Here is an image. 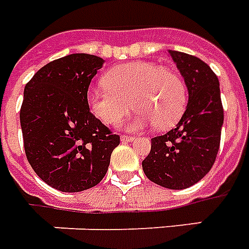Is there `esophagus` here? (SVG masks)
I'll use <instances>...</instances> for the list:
<instances>
[{
    "instance_id": "esophagus-1",
    "label": "esophagus",
    "mask_w": 249,
    "mask_h": 249,
    "mask_svg": "<svg viewBox=\"0 0 249 249\" xmlns=\"http://www.w3.org/2000/svg\"><path fill=\"white\" fill-rule=\"evenodd\" d=\"M134 139L135 138H134L133 135H122L121 137V141L123 143H126V142H133Z\"/></svg>"
}]
</instances>
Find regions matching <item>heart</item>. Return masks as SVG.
<instances>
[{
	"label": "heart",
	"mask_w": 249,
	"mask_h": 249,
	"mask_svg": "<svg viewBox=\"0 0 249 249\" xmlns=\"http://www.w3.org/2000/svg\"><path fill=\"white\" fill-rule=\"evenodd\" d=\"M105 84L88 89L89 110L100 122L114 124L137 107L130 128L174 126L184 115L188 92L184 80L167 68L147 61L116 65L106 72Z\"/></svg>",
	"instance_id": "1"
}]
</instances>
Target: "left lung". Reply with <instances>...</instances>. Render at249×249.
Instances as JSON below:
<instances>
[{
    "label": "left lung",
    "instance_id": "left-lung-1",
    "mask_svg": "<svg viewBox=\"0 0 249 249\" xmlns=\"http://www.w3.org/2000/svg\"><path fill=\"white\" fill-rule=\"evenodd\" d=\"M188 88L189 100L177 126L151 139L142 161L146 177L167 189H186L212 169L224 123L220 83L211 67L196 56L169 51Z\"/></svg>",
    "mask_w": 249,
    "mask_h": 249
}]
</instances>
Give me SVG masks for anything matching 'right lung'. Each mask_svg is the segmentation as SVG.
Listing matches in <instances>:
<instances>
[{"mask_svg": "<svg viewBox=\"0 0 249 249\" xmlns=\"http://www.w3.org/2000/svg\"><path fill=\"white\" fill-rule=\"evenodd\" d=\"M105 60L73 53L35 73L24 89L21 130L28 161L38 177L60 192H83L108 170L119 135L91 114L87 91Z\"/></svg>", "mask_w": 249, "mask_h": 249, "instance_id": "obj_1", "label": "right lung"}]
</instances>
